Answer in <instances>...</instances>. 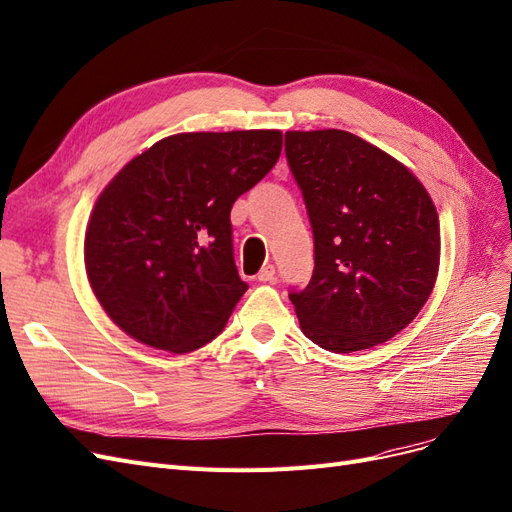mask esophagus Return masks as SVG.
<instances>
[{
  "mask_svg": "<svg viewBox=\"0 0 512 512\" xmlns=\"http://www.w3.org/2000/svg\"><path fill=\"white\" fill-rule=\"evenodd\" d=\"M273 277H275V267H273V264H264V267L258 273V281H264V284H267V281H271Z\"/></svg>",
  "mask_w": 512,
  "mask_h": 512,
  "instance_id": "esophagus-1",
  "label": "esophagus"
}]
</instances>
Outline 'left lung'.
<instances>
[{
  "label": "left lung",
  "mask_w": 512,
  "mask_h": 512,
  "mask_svg": "<svg viewBox=\"0 0 512 512\" xmlns=\"http://www.w3.org/2000/svg\"><path fill=\"white\" fill-rule=\"evenodd\" d=\"M286 156L315 243L311 281L290 292L301 330L334 354L390 341L436 284L432 197L411 169L347 131H288Z\"/></svg>",
  "instance_id": "left-lung-1"
}]
</instances>
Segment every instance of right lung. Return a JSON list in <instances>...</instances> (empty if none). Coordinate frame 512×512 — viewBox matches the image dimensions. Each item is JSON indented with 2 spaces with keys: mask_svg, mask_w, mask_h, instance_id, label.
<instances>
[{
  "mask_svg": "<svg viewBox=\"0 0 512 512\" xmlns=\"http://www.w3.org/2000/svg\"><path fill=\"white\" fill-rule=\"evenodd\" d=\"M279 154L277 129L178 133L114 175L86 224L84 267L120 330L173 354L218 337L248 290L231 207Z\"/></svg>",
  "mask_w": 512,
  "mask_h": 512,
  "instance_id": "right-lung-1",
  "label": "right lung"
}]
</instances>
